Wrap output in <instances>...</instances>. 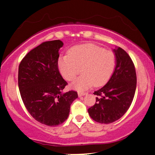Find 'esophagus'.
Returning a JSON list of instances; mask_svg holds the SVG:
<instances>
[{
  "label": "esophagus",
  "mask_w": 155,
  "mask_h": 155,
  "mask_svg": "<svg viewBox=\"0 0 155 155\" xmlns=\"http://www.w3.org/2000/svg\"><path fill=\"white\" fill-rule=\"evenodd\" d=\"M85 94H86V93L84 92H78V96H79V97H81L82 96H84Z\"/></svg>",
  "instance_id": "1"
}]
</instances>
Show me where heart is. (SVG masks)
<instances>
[{"label":"heart","instance_id":"heart-1","mask_svg":"<svg viewBox=\"0 0 155 155\" xmlns=\"http://www.w3.org/2000/svg\"><path fill=\"white\" fill-rule=\"evenodd\" d=\"M117 57L114 51L94 44H84L73 47L68 54L60 57L58 67L61 75L66 80L73 81V89L83 91L94 84L101 87L108 82L115 70Z\"/></svg>","mask_w":155,"mask_h":155}]
</instances>
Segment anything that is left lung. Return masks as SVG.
I'll list each match as a JSON object with an SVG mask.
<instances>
[{
	"label": "left lung",
	"mask_w": 155,
	"mask_h": 155,
	"mask_svg": "<svg viewBox=\"0 0 155 155\" xmlns=\"http://www.w3.org/2000/svg\"><path fill=\"white\" fill-rule=\"evenodd\" d=\"M117 57L115 70L107 84L94 91L96 104L88 109L96 122L110 124L126 113L133 101L136 89L135 66L129 55L121 48L114 49Z\"/></svg>",
	"instance_id": "8db88e82"
}]
</instances>
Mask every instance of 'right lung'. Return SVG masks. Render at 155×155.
Returning a JSON list of instances; mask_svg holds the SVG:
<instances>
[{
  "label": "right lung",
  "mask_w": 155,
  "mask_h": 155,
  "mask_svg": "<svg viewBox=\"0 0 155 155\" xmlns=\"http://www.w3.org/2000/svg\"><path fill=\"white\" fill-rule=\"evenodd\" d=\"M59 40L42 42L23 58L19 66L18 85L23 103L31 115L50 127L67 120L78 93H62L67 82L58 68Z\"/></svg>",
  "instance_id": "obj_1"
}]
</instances>
